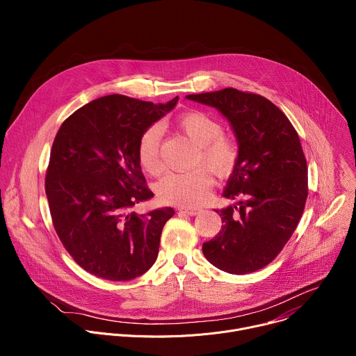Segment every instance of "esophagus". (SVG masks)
<instances>
[{
  "label": "esophagus",
  "instance_id": "obj_1",
  "mask_svg": "<svg viewBox=\"0 0 356 356\" xmlns=\"http://www.w3.org/2000/svg\"><path fill=\"white\" fill-rule=\"evenodd\" d=\"M179 211H180V213H184V214H187V216H197V214L201 213L200 209H188V207H187V209L183 207V209H180Z\"/></svg>",
  "mask_w": 356,
  "mask_h": 356
}]
</instances>
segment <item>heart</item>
I'll list each match as a JSON object with an SVG mask.
<instances>
[{
    "label": "heart",
    "instance_id": "b5f03b06",
    "mask_svg": "<svg viewBox=\"0 0 356 356\" xmlns=\"http://www.w3.org/2000/svg\"><path fill=\"white\" fill-rule=\"evenodd\" d=\"M176 124L188 139L198 145L197 165H204L218 177L232 173L239 159V145L232 136L222 134V124L217 118L202 111H190L180 115ZM161 139L162 128L152 125L142 132L138 140V161L142 169L152 175L159 173L162 169ZM210 187V173L198 168L166 175L156 184V191L159 198L168 204L193 207L206 198Z\"/></svg>",
    "mask_w": 356,
    "mask_h": 356
}]
</instances>
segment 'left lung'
I'll use <instances>...</instances> for the list:
<instances>
[{"mask_svg": "<svg viewBox=\"0 0 356 356\" xmlns=\"http://www.w3.org/2000/svg\"><path fill=\"white\" fill-rule=\"evenodd\" d=\"M186 97L217 108L239 145V159L222 195L242 200L216 210L224 225L202 243V253L224 272H257L279 255L306 206L307 162L300 138L289 118L259 94L229 87Z\"/></svg>", "mask_w": 356, "mask_h": 356, "instance_id": "1", "label": "left lung"}]
</instances>
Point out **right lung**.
Wrapping results in <instances>:
<instances>
[{
    "label": "right lung",
    "mask_w": 356,
    "mask_h": 356,
    "mask_svg": "<svg viewBox=\"0 0 356 356\" xmlns=\"http://www.w3.org/2000/svg\"><path fill=\"white\" fill-rule=\"evenodd\" d=\"M177 101L99 97L74 111L56 134L44 180L50 216L74 262L97 277L132 280L158 258L162 229L175 210L131 211L154 197L138 161V140Z\"/></svg>",
    "instance_id": "1"
}]
</instances>
